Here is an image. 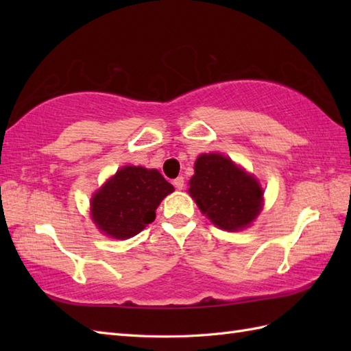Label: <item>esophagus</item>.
Returning a JSON list of instances; mask_svg holds the SVG:
<instances>
[{
    "mask_svg": "<svg viewBox=\"0 0 351 351\" xmlns=\"http://www.w3.org/2000/svg\"><path fill=\"white\" fill-rule=\"evenodd\" d=\"M173 185H175V189H178V190H182V189H184V185H185L184 178H182V176H178L176 180H173Z\"/></svg>",
    "mask_w": 351,
    "mask_h": 351,
    "instance_id": "1",
    "label": "esophagus"
}]
</instances>
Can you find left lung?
<instances>
[{"label": "left lung", "instance_id": "8db88e82", "mask_svg": "<svg viewBox=\"0 0 351 351\" xmlns=\"http://www.w3.org/2000/svg\"><path fill=\"white\" fill-rule=\"evenodd\" d=\"M189 193L200 211L226 230L249 226L263 208L259 182L220 154L199 156Z\"/></svg>", "mask_w": 351, "mask_h": 351}]
</instances>
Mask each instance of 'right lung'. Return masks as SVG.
Here are the masks:
<instances>
[{
  "instance_id": "1",
  "label": "right lung",
  "mask_w": 351,
  "mask_h": 351,
  "mask_svg": "<svg viewBox=\"0 0 351 351\" xmlns=\"http://www.w3.org/2000/svg\"><path fill=\"white\" fill-rule=\"evenodd\" d=\"M173 190L158 170L125 166L93 196L92 219L104 234L131 238L155 220V210Z\"/></svg>"
}]
</instances>
